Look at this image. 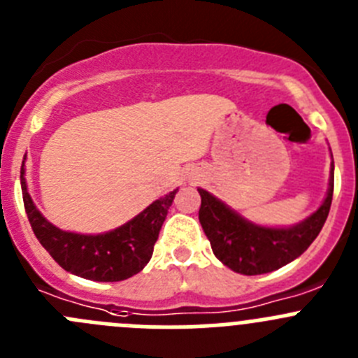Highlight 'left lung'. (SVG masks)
Returning <instances> with one entry per match:
<instances>
[{
  "label": "left lung",
  "instance_id": "obj_1",
  "mask_svg": "<svg viewBox=\"0 0 358 358\" xmlns=\"http://www.w3.org/2000/svg\"><path fill=\"white\" fill-rule=\"evenodd\" d=\"M199 193L202 199L199 220L217 260L239 274H265L301 257L318 237L332 203L334 165L329 192L318 210L288 228H267L255 224L244 220L241 214L206 189L199 188Z\"/></svg>",
  "mask_w": 358,
  "mask_h": 358
}]
</instances>
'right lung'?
<instances>
[{"label": "right lung", "mask_w": 358, "mask_h": 358, "mask_svg": "<svg viewBox=\"0 0 358 358\" xmlns=\"http://www.w3.org/2000/svg\"><path fill=\"white\" fill-rule=\"evenodd\" d=\"M24 209L28 214L33 232L50 257L75 275L91 281H122L141 272L151 260L155 243L173 202L177 189L163 199L155 200L138 216L122 227L98 236L64 232L54 227L36 209L24 179V162L20 169Z\"/></svg>", "instance_id": "obj_1"}]
</instances>
